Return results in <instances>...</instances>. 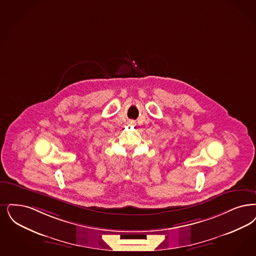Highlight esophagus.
I'll return each mask as SVG.
<instances>
[{
  "instance_id": "obj_1",
  "label": "esophagus",
  "mask_w": 256,
  "mask_h": 256,
  "mask_svg": "<svg viewBox=\"0 0 256 256\" xmlns=\"http://www.w3.org/2000/svg\"><path fill=\"white\" fill-rule=\"evenodd\" d=\"M130 124V126H135V124H135V122H134V121H130V124Z\"/></svg>"
}]
</instances>
